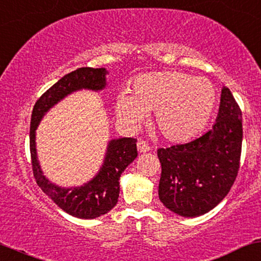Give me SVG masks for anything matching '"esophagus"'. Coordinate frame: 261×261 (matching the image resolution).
Instances as JSON below:
<instances>
[{
	"label": "esophagus",
	"instance_id": "esophagus-1",
	"mask_svg": "<svg viewBox=\"0 0 261 261\" xmlns=\"http://www.w3.org/2000/svg\"><path fill=\"white\" fill-rule=\"evenodd\" d=\"M137 149H138V151H140V153H147V151L150 150V147L146 141L138 140L137 141Z\"/></svg>",
	"mask_w": 261,
	"mask_h": 261
}]
</instances>
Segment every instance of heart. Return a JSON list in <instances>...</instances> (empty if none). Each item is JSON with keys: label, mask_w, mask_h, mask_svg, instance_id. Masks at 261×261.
<instances>
[{"label": "heart", "mask_w": 261, "mask_h": 261, "mask_svg": "<svg viewBox=\"0 0 261 261\" xmlns=\"http://www.w3.org/2000/svg\"><path fill=\"white\" fill-rule=\"evenodd\" d=\"M217 95L208 79L178 71L138 75L133 94L118 95L115 112L130 127H137L154 111V126L165 140L184 142L196 136L208 123Z\"/></svg>", "instance_id": "obj_1"}]
</instances>
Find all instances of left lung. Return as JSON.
<instances>
[{"mask_svg": "<svg viewBox=\"0 0 261 261\" xmlns=\"http://www.w3.org/2000/svg\"><path fill=\"white\" fill-rule=\"evenodd\" d=\"M242 112L226 87L222 89L216 124L196 140L159 148V199L182 217L210 212L227 195L240 169Z\"/></svg>", "mask_w": 261, "mask_h": 261, "instance_id": "left-lung-1", "label": "left lung"}]
</instances>
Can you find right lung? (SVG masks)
Masks as SVG:
<instances>
[{
  "mask_svg": "<svg viewBox=\"0 0 261 261\" xmlns=\"http://www.w3.org/2000/svg\"><path fill=\"white\" fill-rule=\"evenodd\" d=\"M106 74L107 71L103 67H81L64 75L38 98L31 115L30 151L36 182L61 210L82 219L103 216L117 204L121 173L137 158V140L124 137L110 141L103 164L96 176L81 187L61 188L53 184L42 172L36 150V128L43 115L67 95L82 89L94 91L105 89Z\"/></svg>",
  "mask_w": 261,
  "mask_h": 261,
  "instance_id": "1",
  "label": "right lung"
}]
</instances>
